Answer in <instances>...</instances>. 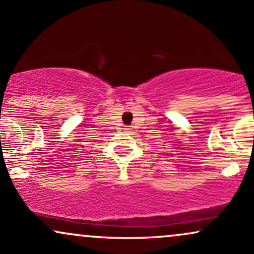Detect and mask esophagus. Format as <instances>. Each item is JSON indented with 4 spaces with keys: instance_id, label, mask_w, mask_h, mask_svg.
Here are the masks:
<instances>
[{
    "instance_id": "esophagus-1",
    "label": "esophagus",
    "mask_w": 254,
    "mask_h": 254,
    "mask_svg": "<svg viewBox=\"0 0 254 254\" xmlns=\"http://www.w3.org/2000/svg\"><path fill=\"white\" fill-rule=\"evenodd\" d=\"M127 130H129V129H127Z\"/></svg>"
}]
</instances>
